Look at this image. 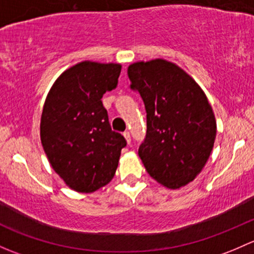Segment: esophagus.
<instances>
[{"mask_svg":"<svg viewBox=\"0 0 254 254\" xmlns=\"http://www.w3.org/2000/svg\"><path fill=\"white\" fill-rule=\"evenodd\" d=\"M124 135H125V138H126L128 144H130V134H129V132H128V130H126V132L124 133Z\"/></svg>","mask_w":254,"mask_h":254,"instance_id":"esophagus-1","label":"esophagus"}]
</instances>
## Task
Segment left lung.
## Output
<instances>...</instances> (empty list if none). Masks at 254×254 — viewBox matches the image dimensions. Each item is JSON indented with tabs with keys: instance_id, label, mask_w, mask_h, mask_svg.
I'll return each mask as SVG.
<instances>
[{
	"instance_id": "1",
	"label": "left lung",
	"mask_w": 254,
	"mask_h": 254,
	"mask_svg": "<svg viewBox=\"0 0 254 254\" xmlns=\"http://www.w3.org/2000/svg\"><path fill=\"white\" fill-rule=\"evenodd\" d=\"M127 73L145 105L146 137L138 149L145 170L164 187H185L202 172L215 142L216 120L205 93L164 59L134 62Z\"/></svg>"
}]
</instances>
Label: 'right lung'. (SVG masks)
Masks as SVG:
<instances>
[{"label": "right lung", "mask_w": 254, "mask_h": 254, "mask_svg": "<svg viewBox=\"0 0 254 254\" xmlns=\"http://www.w3.org/2000/svg\"><path fill=\"white\" fill-rule=\"evenodd\" d=\"M122 66L82 61L61 73L46 96L40 139L50 165L70 190L91 193L119 166L124 135L111 129L103 98L116 89Z\"/></svg>", "instance_id": "1"}]
</instances>
